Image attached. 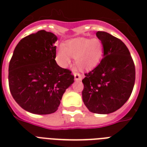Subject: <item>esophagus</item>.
I'll list each match as a JSON object with an SVG mask.
<instances>
[{
	"label": "esophagus",
	"mask_w": 147,
	"mask_h": 147,
	"mask_svg": "<svg viewBox=\"0 0 147 147\" xmlns=\"http://www.w3.org/2000/svg\"><path fill=\"white\" fill-rule=\"evenodd\" d=\"M74 77H75V79L76 81H79L82 79V75L80 73H78V72H76V71H74L73 72Z\"/></svg>",
	"instance_id": "1"
}]
</instances>
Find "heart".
I'll return each instance as SVG.
<instances>
[{
  "label": "heart",
  "mask_w": 147,
  "mask_h": 147,
  "mask_svg": "<svg viewBox=\"0 0 147 147\" xmlns=\"http://www.w3.org/2000/svg\"><path fill=\"white\" fill-rule=\"evenodd\" d=\"M57 55L62 65H66L70 62V56H72L78 68L90 69L100 62L103 55V45L97 38H76L61 46Z\"/></svg>",
  "instance_id": "obj_1"
}]
</instances>
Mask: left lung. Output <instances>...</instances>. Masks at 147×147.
Here are the masks:
<instances>
[{
	"label": "left lung",
	"mask_w": 147,
	"mask_h": 147,
	"mask_svg": "<svg viewBox=\"0 0 147 147\" xmlns=\"http://www.w3.org/2000/svg\"><path fill=\"white\" fill-rule=\"evenodd\" d=\"M96 36L104 57L82 80L83 102L94 114H110L129 99L135 82V65L130 51L120 39L103 31Z\"/></svg>",
	"instance_id": "obj_1"
}]
</instances>
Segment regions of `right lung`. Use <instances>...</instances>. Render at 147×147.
Masks as SVG:
<instances>
[{
	"mask_svg": "<svg viewBox=\"0 0 147 147\" xmlns=\"http://www.w3.org/2000/svg\"><path fill=\"white\" fill-rule=\"evenodd\" d=\"M56 40L50 32L32 33L18 42L9 63L10 93L23 109L32 114L56 111L64 92L74 82L71 71L55 62Z\"/></svg>",
	"mask_w": 147,
	"mask_h": 147,
	"instance_id": "obj_1",
	"label": "right lung"
}]
</instances>
